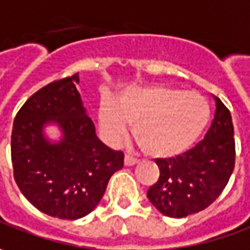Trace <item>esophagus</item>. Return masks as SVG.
<instances>
[{
	"label": "esophagus",
	"instance_id": "34e87169",
	"mask_svg": "<svg viewBox=\"0 0 250 250\" xmlns=\"http://www.w3.org/2000/svg\"><path fill=\"white\" fill-rule=\"evenodd\" d=\"M137 161L136 158H133V157H130V155H125V167H133V165H136Z\"/></svg>",
	"mask_w": 250,
	"mask_h": 250
}]
</instances>
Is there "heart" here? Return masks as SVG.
Masks as SVG:
<instances>
[{
    "instance_id": "heart-1",
    "label": "heart",
    "mask_w": 250,
    "mask_h": 250,
    "mask_svg": "<svg viewBox=\"0 0 250 250\" xmlns=\"http://www.w3.org/2000/svg\"><path fill=\"white\" fill-rule=\"evenodd\" d=\"M211 117L208 101L197 92L152 85L122 95L99 110V125L110 141L125 136L127 125L146 155L172 158L183 154L203 134Z\"/></svg>"
}]
</instances>
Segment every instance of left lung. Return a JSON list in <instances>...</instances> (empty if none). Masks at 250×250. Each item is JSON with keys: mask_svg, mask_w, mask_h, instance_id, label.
Here are the masks:
<instances>
[{"mask_svg": "<svg viewBox=\"0 0 250 250\" xmlns=\"http://www.w3.org/2000/svg\"><path fill=\"white\" fill-rule=\"evenodd\" d=\"M215 114L204 140L173 158H157L159 179L146 197L158 211L183 218L207 208L223 193L235 167L233 125L228 107L217 98Z\"/></svg>", "mask_w": 250, "mask_h": 250, "instance_id": "1", "label": "left lung"}]
</instances>
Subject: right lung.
I'll return each mask as SVG.
<instances>
[{"label":"right lung","mask_w":250,"mask_h":250,"mask_svg":"<svg viewBox=\"0 0 250 250\" xmlns=\"http://www.w3.org/2000/svg\"><path fill=\"white\" fill-rule=\"evenodd\" d=\"M78 82L74 74L33 93L17 113L11 136L18 188L38 210L61 220H78L92 211L110 176L125 164L122 151L96 137ZM50 123L63 131L59 143L44 137Z\"/></svg>","instance_id":"right-lung-1"}]
</instances>
